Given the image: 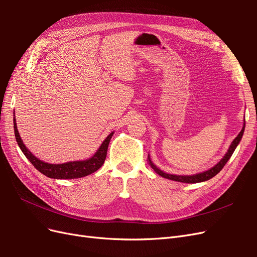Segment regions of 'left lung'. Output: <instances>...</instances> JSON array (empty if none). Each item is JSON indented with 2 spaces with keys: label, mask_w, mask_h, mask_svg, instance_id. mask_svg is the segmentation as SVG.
Returning a JSON list of instances; mask_svg holds the SVG:
<instances>
[{
  "label": "left lung",
  "mask_w": 257,
  "mask_h": 257,
  "mask_svg": "<svg viewBox=\"0 0 257 257\" xmlns=\"http://www.w3.org/2000/svg\"><path fill=\"white\" fill-rule=\"evenodd\" d=\"M244 126H245V123H244L242 130H241V132L238 134V136L234 139V141H232L228 151L226 152V154L224 155L223 159L219 163H217L215 166H213L212 168H210L209 170H207V172L200 173V174H197V175H193V176H177V175H170V174H166L164 172H162L161 169H159L157 166L153 165V163L149 159L150 165L154 169L155 173L159 174L162 177L166 178V179H169V180H174V181H178V182H183V183H197V182L207 181V180H209V179H211L215 175L219 174L221 170H222V168L225 166V164H226V163H227V161L230 159L232 153H234V151L236 149V147L238 146L239 142L241 141V138H242L243 132H244Z\"/></svg>",
  "instance_id": "obj_1"
}]
</instances>
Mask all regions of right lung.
<instances>
[{"label":"right lung","instance_id":"obj_1","mask_svg":"<svg viewBox=\"0 0 257 257\" xmlns=\"http://www.w3.org/2000/svg\"><path fill=\"white\" fill-rule=\"evenodd\" d=\"M14 131H15V137L17 139V143L20 147V149L23 152V154L26 155L27 159L32 163V165L38 170V172H41L45 176L53 178V179L81 178L96 172V170L99 169V167H102V165L104 164L106 155H107L108 145H109L110 139L113 135V132L108 135V137L98 148L96 153L89 160L68 162V163H64V164H48V163H45L35 158L34 155L27 149V147L21 141L20 135L18 133L16 119H14Z\"/></svg>","mask_w":257,"mask_h":257}]
</instances>
